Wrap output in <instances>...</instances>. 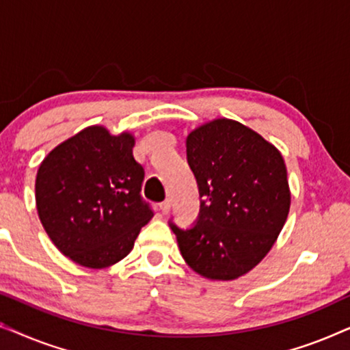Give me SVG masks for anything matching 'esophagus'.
I'll return each instance as SVG.
<instances>
[{"label": "esophagus", "mask_w": 350, "mask_h": 350, "mask_svg": "<svg viewBox=\"0 0 350 350\" xmlns=\"http://www.w3.org/2000/svg\"><path fill=\"white\" fill-rule=\"evenodd\" d=\"M159 210L162 215H167L170 212V200H164V202L159 204Z\"/></svg>", "instance_id": "obj_1"}]
</instances>
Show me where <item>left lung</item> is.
Masks as SVG:
<instances>
[{"label":"left lung","instance_id":"left-lung-1","mask_svg":"<svg viewBox=\"0 0 350 350\" xmlns=\"http://www.w3.org/2000/svg\"><path fill=\"white\" fill-rule=\"evenodd\" d=\"M186 156L202 200L193 228L169 223L181 255L207 279H237L266 256L288 217L284 157L260 133L224 118L191 132Z\"/></svg>","mask_w":350,"mask_h":350}]
</instances>
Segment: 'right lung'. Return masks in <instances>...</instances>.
<instances>
[{
    "label": "right lung",
    "mask_w": 350,
    "mask_h": 350,
    "mask_svg": "<svg viewBox=\"0 0 350 350\" xmlns=\"http://www.w3.org/2000/svg\"><path fill=\"white\" fill-rule=\"evenodd\" d=\"M135 138L84 129L54 148L36 175V208L54 245L81 266L102 269L133 248L152 210L140 191L145 170Z\"/></svg>",
    "instance_id": "right-lung-1"
}]
</instances>
